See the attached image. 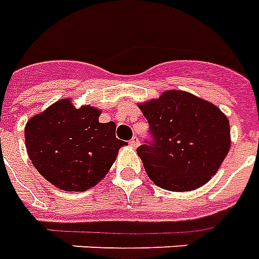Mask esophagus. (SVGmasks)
Instances as JSON below:
<instances>
[{
    "label": "esophagus",
    "instance_id": "esophagus-1",
    "mask_svg": "<svg viewBox=\"0 0 259 259\" xmlns=\"http://www.w3.org/2000/svg\"><path fill=\"white\" fill-rule=\"evenodd\" d=\"M129 144L132 147H139V144H140V140H139V137L137 136H133V139L130 140Z\"/></svg>",
    "mask_w": 259,
    "mask_h": 259
}]
</instances>
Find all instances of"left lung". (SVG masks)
I'll return each instance as SVG.
<instances>
[{
	"label": "left lung",
	"mask_w": 259,
	"mask_h": 259,
	"mask_svg": "<svg viewBox=\"0 0 259 259\" xmlns=\"http://www.w3.org/2000/svg\"><path fill=\"white\" fill-rule=\"evenodd\" d=\"M139 108L154 139L137 148L148 178L172 192L207 184L230 150V124L223 112L178 90L162 92Z\"/></svg>",
	"instance_id": "1"
}]
</instances>
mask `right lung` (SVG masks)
Here are the masks:
<instances>
[{"label": "right lung", "instance_id": "right-lung-1", "mask_svg": "<svg viewBox=\"0 0 259 259\" xmlns=\"http://www.w3.org/2000/svg\"><path fill=\"white\" fill-rule=\"evenodd\" d=\"M91 105L75 108L70 98L50 105L25 126V144L40 175L61 191L82 192L111 169L119 148L116 124L101 123Z\"/></svg>", "mask_w": 259, "mask_h": 259}]
</instances>
